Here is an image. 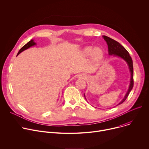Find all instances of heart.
Listing matches in <instances>:
<instances>
[{"mask_svg": "<svg viewBox=\"0 0 149 149\" xmlns=\"http://www.w3.org/2000/svg\"><path fill=\"white\" fill-rule=\"evenodd\" d=\"M84 52L86 56H88L91 54V59L95 62L100 61L103 56V51L99 47H95L92 49L91 47H88L84 49Z\"/></svg>", "mask_w": 149, "mask_h": 149, "instance_id": "heart-1", "label": "heart"}]
</instances>
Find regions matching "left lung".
<instances>
[{
    "instance_id": "obj_1",
    "label": "left lung",
    "mask_w": 149,
    "mask_h": 149,
    "mask_svg": "<svg viewBox=\"0 0 149 149\" xmlns=\"http://www.w3.org/2000/svg\"><path fill=\"white\" fill-rule=\"evenodd\" d=\"M103 38L104 40L107 42L108 45V48H109V55H114V56H118L121 58H122L123 59H124L127 63H128L129 69L131 72V79H130V84L128 91L126 93L124 98L123 99V100L118 104H121L123 102L125 101V100L128 97L130 92L132 90L134 85V79H133V61L132 59L125 48L123 47L120 44H119L118 42L116 40L107 36H103ZM85 96V95H84Z\"/></svg>"
}]
</instances>
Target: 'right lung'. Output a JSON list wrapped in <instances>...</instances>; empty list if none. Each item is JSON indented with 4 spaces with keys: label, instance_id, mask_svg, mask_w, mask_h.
Wrapping results in <instances>:
<instances>
[{
    "label": "right lung",
    "instance_id": "1",
    "mask_svg": "<svg viewBox=\"0 0 149 149\" xmlns=\"http://www.w3.org/2000/svg\"><path fill=\"white\" fill-rule=\"evenodd\" d=\"M35 44H36L33 42V40H31L29 41L26 44H25L23 47H22V48H20V49L19 50V51L18 53H17V55H19L20 52H22L24 51V50H25V49L29 48V47H32V46H33V45H35Z\"/></svg>",
    "mask_w": 149,
    "mask_h": 149
}]
</instances>
